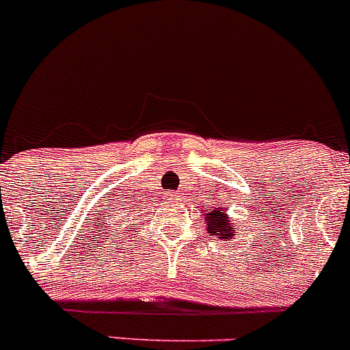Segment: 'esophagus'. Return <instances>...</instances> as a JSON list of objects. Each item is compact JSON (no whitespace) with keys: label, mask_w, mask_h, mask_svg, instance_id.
Wrapping results in <instances>:
<instances>
[{"label":"esophagus","mask_w":350,"mask_h":350,"mask_svg":"<svg viewBox=\"0 0 350 350\" xmlns=\"http://www.w3.org/2000/svg\"><path fill=\"white\" fill-rule=\"evenodd\" d=\"M168 200H178V195H176V193H170V195H168Z\"/></svg>","instance_id":"34e87169"}]
</instances>
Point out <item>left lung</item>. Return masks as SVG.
Masks as SVG:
<instances>
[{"label":"left lung","instance_id":"obj_1","mask_svg":"<svg viewBox=\"0 0 350 350\" xmlns=\"http://www.w3.org/2000/svg\"><path fill=\"white\" fill-rule=\"evenodd\" d=\"M206 228H208L210 235H220V239H227V237L235 235L234 230H230V225H228V217L225 215L224 210H208L206 213Z\"/></svg>","mask_w":350,"mask_h":350}]
</instances>
